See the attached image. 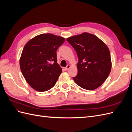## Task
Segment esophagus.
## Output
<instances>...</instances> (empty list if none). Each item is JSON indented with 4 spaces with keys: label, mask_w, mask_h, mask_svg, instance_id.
<instances>
[{
    "label": "esophagus",
    "mask_w": 132,
    "mask_h": 132,
    "mask_svg": "<svg viewBox=\"0 0 132 132\" xmlns=\"http://www.w3.org/2000/svg\"><path fill=\"white\" fill-rule=\"evenodd\" d=\"M70 68V65H68L66 67L64 68V69L65 70H68L69 68Z\"/></svg>",
    "instance_id": "1"
}]
</instances>
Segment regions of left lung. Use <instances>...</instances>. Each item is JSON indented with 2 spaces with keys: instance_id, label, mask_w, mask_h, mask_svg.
<instances>
[{
  "instance_id": "1",
  "label": "left lung",
  "mask_w": 132,
  "mask_h": 132,
  "mask_svg": "<svg viewBox=\"0 0 132 132\" xmlns=\"http://www.w3.org/2000/svg\"><path fill=\"white\" fill-rule=\"evenodd\" d=\"M78 57L77 75L73 77L82 88L93 90L100 86L109 77L112 63L106 44L95 35L87 32L67 39Z\"/></svg>"
}]
</instances>
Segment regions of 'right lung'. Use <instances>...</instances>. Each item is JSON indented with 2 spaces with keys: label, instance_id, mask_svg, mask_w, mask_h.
<instances>
[{
  "label": "right lung",
  "instance_id": "right-lung-1",
  "mask_svg": "<svg viewBox=\"0 0 132 132\" xmlns=\"http://www.w3.org/2000/svg\"><path fill=\"white\" fill-rule=\"evenodd\" d=\"M65 40L53 34H43L30 39L23 47L20 67L23 77L34 90L46 91L55 85L62 73L56 51Z\"/></svg>",
  "mask_w": 132,
  "mask_h": 132
}]
</instances>
